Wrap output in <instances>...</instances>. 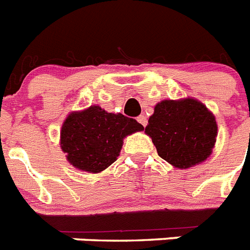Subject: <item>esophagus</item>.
<instances>
[{"instance_id": "esophagus-1", "label": "esophagus", "mask_w": 250, "mask_h": 250, "mask_svg": "<svg viewBox=\"0 0 250 250\" xmlns=\"http://www.w3.org/2000/svg\"><path fill=\"white\" fill-rule=\"evenodd\" d=\"M137 122H138V123H141L144 127H146V125H147V118H146V115H144V114L138 115Z\"/></svg>"}]
</instances>
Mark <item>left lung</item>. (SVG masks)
Wrapping results in <instances>:
<instances>
[{
	"mask_svg": "<svg viewBox=\"0 0 250 250\" xmlns=\"http://www.w3.org/2000/svg\"><path fill=\"white\" fill-rule=\"evenodd\" d=\"M145 132L161 159L182 169L206 160L217 135L215 117L194 99L164 100L155 106Z\"/></svg>",
	"mask_w": 250,
	"mask_h": 250,
	"instance_id": "8db88e82",
	"label": "left lung"
}]
</instances>
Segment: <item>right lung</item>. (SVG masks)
<instances>
[{
  "label": "right lung",
  "mask_w": 250,
  "mask_h": 250,
  "mask_svg": "<svg viewBox=\"0 0 250 250\" xmlns=\"http://www.w3.org/2000/svg\"><path fill=\"white\" fill-rule=\"evenodd\" d=\"M142 129L144 125L136 119L94 105L67 117L61 131V147L75 167L100 173L117 160L123 138Z\"/></svg>",
  "instance_id": "obj_1"
}]
</instances>
